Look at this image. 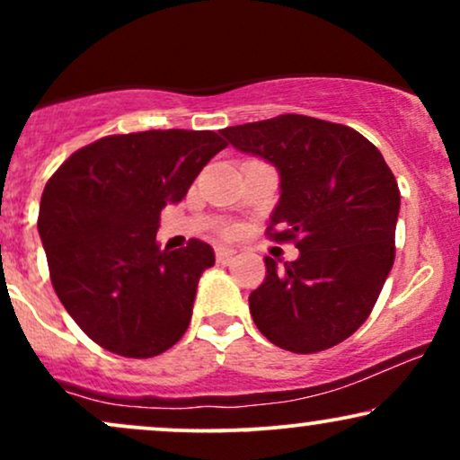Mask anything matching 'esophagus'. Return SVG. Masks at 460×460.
Masks as SVG:
<instances>
[{"mask_svg": "<svg viewBox=\"0 0 460 460\" xmlns=\"http://www.w3.org/2000/svg\"><path fill=\"white\" fill-rule=\"evenodd\" d=\"M235 257V251L229 246H216V261L218 263H229Z\"/></svg>", "mask_w": 460, "mask_h": 460, "instance_id": "obj_1", "label": "esophagus"}]
</instances>
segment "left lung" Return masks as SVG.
Returning <instances> with one entry per match:
<instances>
[{
    "mask_svg": "<svg viewBox=\"0 0 460 460\" xmlns=\"http://www.w3.org/2000/svg\"><path fill=\"white\" fill-rule=\"evenodd\" d=\"M223 136L277 168L281 199L268 235L300 251L285 268L266 257V279L248 296L257 329L298 355L341 344L372 314L394 266V172L358 131L314 116L281 114Z\"/></svg>",
    "mask_w": 460,
    "mask_h": 460,
    "instance_id": "1",
    "label": "left lung"
}]
</instances>
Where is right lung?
Returning a JSON list of instances; mask_svg holds the SVG:
<instances>
[{"label": "right lung", "mask_w": 460, "mask_h": 460, "mask_svg": "<svg viewBox=\"0 0 460 460\" xmlns=\"http://www.w3.org/2000/svg\"><path fill=\"white\" fill-rule=\"evenodd\" d=\"M226 142L216 131L151 129L82 146L43 190L39 234L54 289L77 326L105 350L149 358L186 332L212 246L160 248L166 205Z\"/></svg>", "instance_id": "obj_1"}]
</instances>
